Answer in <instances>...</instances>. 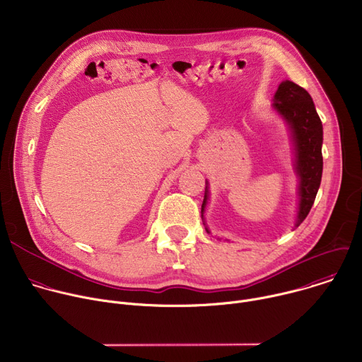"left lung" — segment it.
Returning <instances> with one entry per match:
<instances>
[{
  "label": "left lung",
  "mask_w": 362,
  "mask_h": 362,
  "mask_svg": "<svg viewBox=\"0 0 362 362\" xmlns=\"http://www.w3.org/2000/svg\"><path fill=\"white\" fill-rule=\"evenodd\" d=\"M274 109L285 119L292 132L295 172L299 177V208L295 222V226L298 228L311 211L321 185L324 163L322 123L315 110L313 97L305 88L289 80L279 84L274 97ZM208 197L209 190L208 183H206L202 203V218Z\"/></svg>",
  "instance_id": "8db88e82"
}]
</instances>
